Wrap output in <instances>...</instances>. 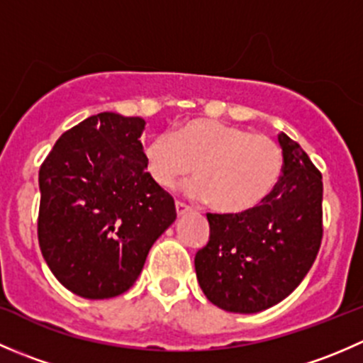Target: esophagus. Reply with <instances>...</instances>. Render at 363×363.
I'll list each match as a JSON object with an SVG mask.
<instances>
[{
    "label": "esophagus",
    "instance_id": "obj_1",
    "mask_svg": "<svg viewBox=\"0 0 363 363\" xmlns=\"http://www.w3.org/2000/svg\"><path fill=\"white\" fill-rule=\"evenodd\" d=\"M175 211H177V216H182L186 214V212H189V207L182 202H175Z\"/></svg>",
    "mask_w": 363,
    "mask_h": 363
}]
</instances>
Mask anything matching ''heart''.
I'll return each instance as SVG.
<instances>
[{"label": "heart", "instance_id": "obj_1", "mask_svg": "<svg viewBox=\"0 0 363 363\" xmlns=\"http://www.w3.org/2000/svg\"><path fill=\"white\" fill-rule=\"evenodd\" d=\"M142 158L149 177L164 189L195 168L199 177L186 186V193L233 216L259 207L283 174V151L276 140L202 117L145 142Z\"/></svg>", "mask_w": 363, "mask_h": 363}]
</instances>
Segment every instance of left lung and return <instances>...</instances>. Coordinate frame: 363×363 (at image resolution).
Instances as JSON below:
<instances>
[{"label": "left lung", "mask_w": 363, "mask_h": 363, "mask_svg": "<svg viewBox=\"0 0 363 363\" xmlns=\"http://www.w3.org/2000/svg\"><path fill=\"white\" fill-rule=\"evenodd\" d=\"M283 175L272 195L246 214H207L211 235L195 256L196 279L219 309L252 314L286 298L320 251L323 182L286 133Z\"/></svg>", "instance_id": "8db88e82"}]
</instances>
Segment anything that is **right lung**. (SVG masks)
Wrapping results in <instances>:
<instances>
[{
    "label": "right lung",
    "instance_id": "right-lung-1",
    "mask_svg": "<svg viewBox=\"0 0 363 363\" xmlns=\"http://www.w3.org/2000/svg\"><path fill=\"white\" fill-rule=\"evenodd\" d=\"M144 128L142 117L96 113L65 131L40 167V250L84 298L130 290L177 218L174 199L145 172Z\"/></svg>",
    "mask_w": 363,
    "mask_h": 363
}]
</instances>
